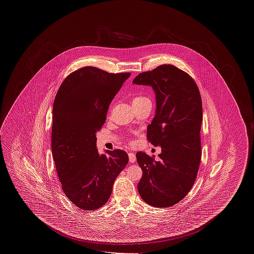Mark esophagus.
<instances>
[{"label":"esophagus","instance_id":"1","mask_svg":"<svg viewBox=\"0 0 254 254\" xmlns=\"http://www.w3.org/2000/svg\"><path fill=\"white\" fill-rule=\"evenodd\" d=\"M128 158H129V162L130 163H134L136 161V156H135V154L133 152H129L128 153Z\"/></svg>","mask_w":254,"mask_h":254}]
</instances>
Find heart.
Returning <instances> with one entry per match:
<instances>
[{
  "label": "heart",
  "instance_id": "1",
  "mask_svg": "<svg viewBox=\"0 0 254 254\" xmlns=\"http://www.w3.org/2000/svg\"><path fill=\"white\" fill-rule=\"evenodd\" d=\"M147 98H145L144 96H141V95H137V96L134 97L132 99V104H135V103H139V102H141V101H144V100H146Z\"/></svg>",
  "mask_w": 254,
  "mask_h": 254
}]
</instances>
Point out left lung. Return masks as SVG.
<instances>
[{
    "label": "left lung",
    "mask_w": 254,
    "mask_h": 254,
    "mask_svg": "<svg viewBox=\"0 0 254 254\" xmlns=\"http://www.w3.org/2000/svg\"><path fill=\"white\" fill-rule=\"evenodd\" d=\"M133 84L150 85L156 94V113L146 137L162 149L158 161L145 152L136 153L143 170L138 191L146 204L169 207L190 192L200 166V91L188 73L172 64L140 73Z\"/></svg>",
    "instance_id": "obj_1"
}]
</instances>
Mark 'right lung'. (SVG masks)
Returning <instances> with one entry per match:
<instances>
[{
	"label": "right lung",
	"instance_id": "right-lung-1",
	"mask_svg": "<svg viewBox=\"0 0 254 254\" xmlns=\"http://www.w3.org/2000/svg\"><path fill=\"white\" fill-rule=\"evenodd\" d=\"M130 73H109L85 66L70 73L54 99L51 149L64 193L84 210L105 205L128 162L121 149L99 154L96 132L109 104Z\"/></svg>",
	"mask_w": 254,
	"mask_h": 254
}]
</instances>
